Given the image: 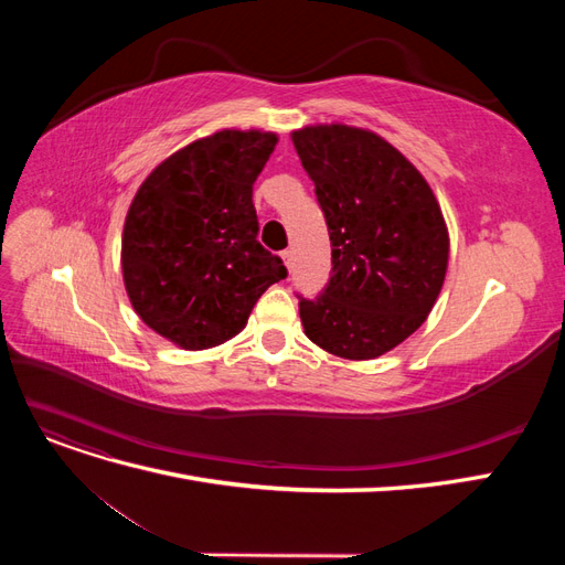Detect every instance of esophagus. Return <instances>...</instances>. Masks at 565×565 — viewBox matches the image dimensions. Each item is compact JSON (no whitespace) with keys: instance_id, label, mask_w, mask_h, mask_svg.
<instances>
[{"instance_id":"34e87169","label":"esophagus","mask_w":565,"mask_h":565,"mask_svg":"<svg viewBox=\"0 0 565 565\" xmlns=\"http://www.w3.org/2000/svg\"><path fill=\"white\" fill-rule=\"evenodd\" d=\"M280 256H282V262H285V266L292 270V262H295V256H292V249H285V252H280Z\"/></svg>"}]
</instances>
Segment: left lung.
Returning a JSON list of instances; mask_svg holds the SVG:
<instances>
[{
  "label": "left lung",
  "mask_w": 565,
  "mask_h": 565,
  "mask_svg": "<svg viewBox=\"0 0 565 565\" xmlns=\"http://www.w3.org/2000/svg\"><path fill=\"white\" fill-rule=\"evenodd\" d=\"M332 245L330 280L299 297L303 332L349 361L413 334L446 280L448 231L429 183L377 134L344 125L292 134Z\"/></svg>",
  "instance_id": "1"
}]
</instances>
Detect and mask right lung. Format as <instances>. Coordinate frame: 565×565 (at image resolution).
Returning a JSON list of instances; mask_svg holds the SVG:
<instances>
[{
	"label": "right lung",
	"instance_id": "1",
	"mask_svg": "<svg viewBox=\"0 0 565 565\" xmlns=\"http://www.w3.org/2000/svg\"><path fill=\"white\" fill-rule=\"evenodd\" d=\"M276 134L226 129L167 158L136 193L122 235L134 311L150 330L200 351L241 332L266 289L287 278L256 235L252 185Z\"/></svg>",
	"mask_w": 565,
	"mask_h": 565
}]
</instances>
